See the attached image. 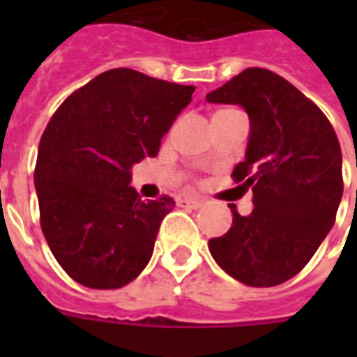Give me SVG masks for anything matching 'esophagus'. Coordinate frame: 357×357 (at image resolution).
I'll use <instances>...</instances> for the list:
<instances>
[{
  "label": "esophagus",
  "instance_id": "esophagus-1",
  "mask_svg": "<svg viewBox=\"0 0 357 357\" xmlns=\"http://www.w3.org/2000/svg\"><path fill=\"white\" fill-rule=\"evenodd\" d=\"M181 204H183L185 207H190V209H198V207H202L206 202H204V198H183L181 200Z\"/></svg>",
  "mask_w": 357,
  "mask_h": 357
}]
</instances>
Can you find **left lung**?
Returning a JSON list of instances; mask_svg holds the SVG:
<instances>
[{"mask_svg": "<svg viewBox=\"0 0 357 357\" xmlns=\"http://www.w3.org/2000/svg\"><path fill=\"white\" fill-rule=\"evenodd\" d=\"M246 111L250 135L234 178L252 187L254 209L209 252L228 276L250 287H274L298 274L313 257L343 196V157L332 123L289 81L248 68L206 96Z\"/></svg>", "mask_w": 357, "mask_h": 357, "instance_id": "obj_1", "label": "left lung"}]
</instances>
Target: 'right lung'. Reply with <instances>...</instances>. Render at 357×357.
Here are the masks:
<instances>
[{"label": "right lung", "mask_w": 357, "mask_h": 357, "mask_svg": "<svg viewBox=\"0 0 357 357\" xmlns=\"http://www.w3.org/2000/svg\"><path fill=\"white\" fill-rule=\"evenodd\" d=\"M195 86L114 68L64 100L38 144L42 234L59 265L91 289H120L144 271L170 196L140 200L131 168L155 157Z\"/></svg>", "instance_id": "obj_1"}]
</instances>
